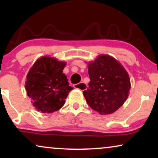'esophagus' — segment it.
I'll return each mask as SVG.
<instances>
[{
    "label": "esophagus",
    "mask_w": 158,
    "mask_h": 158,
    "mask_svg": "<svg viewBox=\"0 0 158 158\" xmlns=\"http://www.w3.org/2000/svg\"><path fill=\"white\" fill-rule=\"evenodd\" d=\"M74 88L81 90H84L87 88V85H86L85 83H83V82H82L81 83L75 84V85H74Z\"/></svg>",
    "instance_id": "esophagus-1"
}]
</instances>
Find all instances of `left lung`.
<instances>
[{"label":"left lung","mask_w":158,"mask_h":158,"mask_svg":"<svg viewBox=\"0 0 158 158\" xmlns=\"http://www.w3.org/2000/svg\"><path fill=\"white\" fill-rule=\"evenodd\" d=\"M90 82L83 92L86 102L98 114L115 112L127 101L131 88L128 73L115 58L100 55L88 63Z\"/></svg>","instance_id":"left-lung-1"}]
</instances>
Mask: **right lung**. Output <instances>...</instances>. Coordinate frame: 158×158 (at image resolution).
Masks as SVG:
<instances>
[{
    "instance_id": "1",
    "label": "right lung",
    "mask_w": 158,
    "mask_h": 158,
    "mask_svg": "<svg viewBox=\"0 0 158 158\" xmlns=\"http://www.w3.org/2000/svg\"><path fill=\"white\" fill-rule=\"evenodd\" d=\"M65 65V62L44 56L30 68L25 88L37 111L53 113L64 106L68 94L73 89L62 73Z\"/></svg>"
}]
</instances>
